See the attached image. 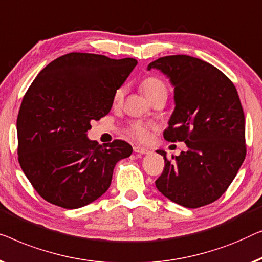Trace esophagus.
Returning <instances> with one entry per match:
<instances>
[{
    "label": "esophagus",
    "mask_w": 262,
    "mask_h": 262,
    "mask_svg": "<svg viewBox=\"0 0 262 262\" xmlns=\"http://www.w3.org/2000/svg\"><path fill=\"white\" fill-rule=\"evenodd\" d=\"M134 152L139 153V154H149L150 150L145 148V147H141V146H134Z\"/></svg>",
    "instance_id": "obj_1"
}]
</instances>
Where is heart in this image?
<instances>
[{
	"mask_svg": "<svg viewBox=\"0 0 262 262\" xmlns=\"http://www.w3.org/2000/svg\"><path fill=\"white\" fill-rule=\"evenodd\" d=\"M140 88H141L142 93L146 95V97L149 99L150 102H153L154 99L158 97H161V96H165L167 97V86L163 79L158 78V77L150 76L147 77L140 84ZM124 93H126V89L123 86H121L117 89L115 93H114V104H121L123 101ZM152 124L141 122V121H133L128 126V132L129 134L135 138L139 141H146L147 139L149 138V130L153 129Z\"/></svg>",
	"mask_w": 262,
	"mask_h": 262,
	"instance_id": "obj_1",
	"label": "heart"
}]
</instances>
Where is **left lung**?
Instances as JSON below:
<instances>
[{
	"instance_id": "obj_1",
	"label": "left lung",
	"mask_w": 262,
	"mask_h": 262,
	"mask_svg": "<svg viewBox=\"0 0 262 262\" xmlns=\"http://www.w3.org/2000/svg\"><path fill=\"white\" fill-rule=\"evenodd\" d=\"M152 69L174 86L176 108L164 138L187 147L174 161L157 150L165 159L157 189L185 208L212 203L226 192L246 158L245 114L236 88L215 66L184 54L157 59L148 65Z\"/></svg>"
}]
</instances>
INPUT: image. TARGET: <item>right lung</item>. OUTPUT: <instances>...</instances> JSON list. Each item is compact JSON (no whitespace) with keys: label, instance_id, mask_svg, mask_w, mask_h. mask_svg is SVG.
Masks as SVG:
<instances>
[{"label":"right lung","instance_id":"right-lung-1","mask_svg":"<svg viewBox=\"0 0 262 262\" xmlns=\"http://www.w3.org/2000/svg\"><path fill=\"white\" fill-rule=\"evenodd\" d=\"M136 64L133 58L72 52L50 62L33 80L17 115V154L43 200L77 209L109 189L116 163L133 148L123 140L101 146L86 133L91 121L110 112L114 93Z\"/></svg>","mask_w":262,"mask_h":262}]
</instances>
